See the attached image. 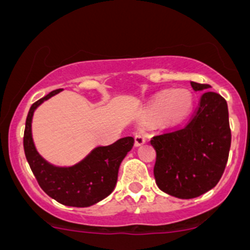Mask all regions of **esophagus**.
<instances>
[{
	"mask_svg": "<svg viewBox=\"0 0 250 250\" xmlns=\"http://www.w3.org/2000/svg\"><path fill=\"white\" fill-rule=\"evenodd\" d=\"M146 142V137L144 136L143 133H137L136 136H134V144H136V146H142V144H144Z\"/></svg>",
	"mask_w": 250,
	"mask_h": 250,
	"instance_id": "esophagus-1",
	"label": "esophagus"
}]
</instances>
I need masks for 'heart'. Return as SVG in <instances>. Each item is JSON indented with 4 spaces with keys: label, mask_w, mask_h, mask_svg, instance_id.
<instances>
[{
    "label": "heart",
    "mask_w": 250,
    "mask_h": 250,
    "mask_svg": "<svg viewBox=\"0 0 250 250\" xmlns=\"http://www.w3.org/2000/svg\"><path fill=\"white\" fill-rule=\"evenodd\" d=\"M192 104V93L186 88L162 91L149 104L148 114L153 118L167 117L169 120H178L191 111Z\"/></svg>",
    "instance_id": "obj_1"
}]
</instances>
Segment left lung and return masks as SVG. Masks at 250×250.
I'll return each instance as SVG.
<instances>
[{"mask_svg":"<svg viewBox=\"0 0 250 250\" xmlns=\"http://www.w3.org/2000/svg\"><path fill=\"white\" fill-rule=\"evenodd\" d=\"M201 91L199 108L185 127L153 137L158 188L178 199H193L220 181L230 148L228 106L211 86L191 81Z\"/></svg>","mask_w":250,"mask_h":250,"instance_id":"left-lung-1","label":"left lung"}]
</instances>
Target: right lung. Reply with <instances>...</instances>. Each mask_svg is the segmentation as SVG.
Masks as SVG:
<instances>
[{
    "instance_id": "right-lung-1",
    "label": "right lung",
    "mask_w": 250,
    "mask_h": 250,
    "mask_svg": "<svg viewBox=\"0 0 250 250\" xmlns=\"http://www.w3.org/2000/svg\"><path fill=\"white\" fill-rule=\"evenodd\" d=\"M62 88L51 91L34 102L25 121V158L44 192L65 206L88 207L97 204L116 188L118 170L128 151L133 148V137H125L109 146H95L79 163L70 167H58L44 159L36 148L32 134V122L36 109Z\"/></svg>"
}]
</instances>
